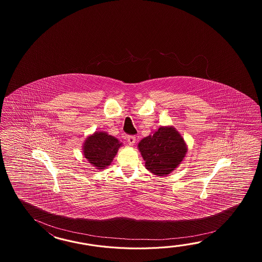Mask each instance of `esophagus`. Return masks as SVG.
I'll list each match as a JSON object with an SVG mask.
<instances>
[{
    "label": "esophagus",
    "instance_id": "34e87169",
    "mask_svg": "<svg viewBox=\"0 0 262 262\" xmlns=\"http://www.w3.org/2000/svg\"><path fill=\"white\" fill-rule=\"evenodd\" d=\"M127 142H128V144L130 146H133L135 144V142H136V137H134V136H130L127 138Z\"/></svg>",
    "mask_w": 262,
    "mask_h": 262
}]
</instances>
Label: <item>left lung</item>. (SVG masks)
Returning <instances> with one entry per match:
<instances>
[{
    "mask_svg": "<svg viewBox=\"0 0 262 262\" xmlns=\"http://www.w3.org/2000/svg\"><path fill=\"white\" fill-rule=\"evenodd\" d=\"M138 148L145 167L157 176H167L182 164L187 154V145L172 125L162 126L141 139Z\"/></svg>",
    "mask_w": 262,
    "mask_h": 262,
    "instance_id": "left-lung-1",
    "label": "left lung"
}]
</instances>
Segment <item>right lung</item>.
Here are the masks:
<instances>
[{
	"label": "right lung",
	"mask_w": 262,
	"mask_h": 262,
	"mask_svg": "<svg viewBox=\"0 0 262 262\" xmlns=\"http://www.w3.org/2000/svg\"><path fill=\"white\" fill-rule=\"evenodd\" d=\"M123 146L116 138L104 131H95L84 140L83 156L96 169H105L113 161L118 150Z\"/></svg>",
	"instance_id": "obj_1"
}]
</instances>
